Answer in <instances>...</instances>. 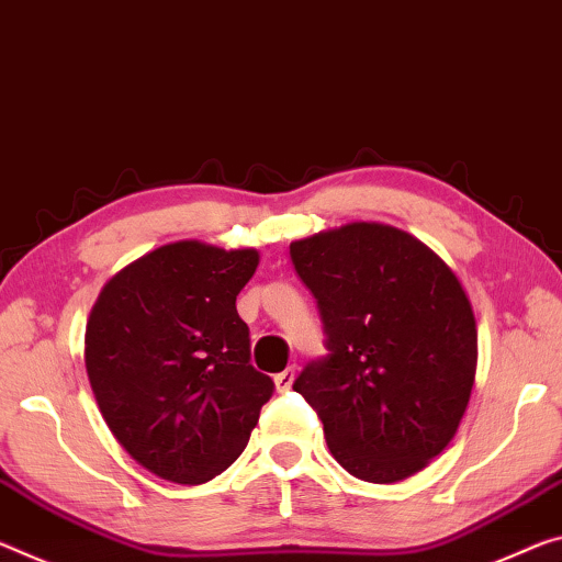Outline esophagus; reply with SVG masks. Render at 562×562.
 Segmentation results:
<instances>
[{
  "label": "esophagus",
  "mask_w": 562,
  "mask_h": 562,
  "mask_svg": "<svg viewBox=\"0 0 562 562\" xmlns=\"http://www.w3.org/2000/svg\"><path fill=\"white\" fill-rule=\"evenodd\" d=\"M292 382H295V368H288V370H282L280 375H274V385H278L280 393H288V390L292 387Z\"/></svg>",
  "instance_id": "obj_1"
}]
</instances>
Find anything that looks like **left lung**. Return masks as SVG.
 Returning <instances> with one entry per match:
<instances>
[{
	"instance_id": "obj_1",
	"label": "left lung",
	"mask_w": 562,
	"mask_h": 562,
	"mask_svg": "<svg viewBox=\"0 0 562 562\" xmlns=\"http://www.w3.org/2000/svg\"><path fill=\"white\" fill-rule=\"evenodd\" d=\"M290 257L327 333L295 393L317 409L347 473L397 483L456 438L477 370V325L450 265L405 229L350 222L295 239Z\"/></svg>"
}]
</instances>
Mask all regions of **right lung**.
I'll return each mask as SVG.
<instances>
[{
    "label": "right lung",
    "instance_id": "add662e5",
    "mask_svg": "<svg viewBox=\"0 0 562 562\" xmlns=\"http://www.w3.org/2000/svg\"><path fill=\"white\" fill-rule=\"evenodd\" d=\"M260 252L180 239L122 267L87 319L85 364L114 438L149 473L202 485L243 456L274 382L235 300Z\"/></svg>",
    "mask_w": 562,
    "mask_h": 562
}]
</instances>
